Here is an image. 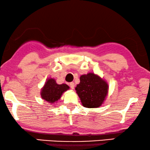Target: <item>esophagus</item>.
<instances>
[{
	"mask_svg": "<svg viewBox=\"0 0 150 150\" xmlns=\"http://www.w3.org/2000/svg\"><path fill=\"white\" fill-rule=\"evenodd\" d=\"M69 86H70V87L71 88V89H74L75 87V84H74V83H73V82H71V83H69Z\"/></svg>",
	"mask_w": 150,
	"mask_h": 150,
	"instance_id": "34e87169",
	"label": "esophagus"
}]
</instances>
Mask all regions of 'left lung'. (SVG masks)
<instances>
[{
  "label": "left lung",
  "instance_id": "8db88e82",
  "mask_svg": "<svg viewBox=\"0 0 150 150\" xmlns=\"http://www.w3.org/2000/svg\"><path fill=\"white\" fill-rule=\"evenodd\" d=\"M82 105L86 108H98L105 101L108 92V83L93 72L83 74L75 88Z\"/></svg>",
  "mask_w": 150,
  "mask_h": 150
}]
</instances>
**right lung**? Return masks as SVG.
<instances>
[{
    "mask_svg": "<svg viewBox=\"0 0 150 150\" xmlns=\"http://www.w3.org/2000/svg\"><path fill=\"white\" fill-rule=\"evenodd\" d=\"M69 87L66 84L57 83L56 80L49 78L46 80L43 87L41 89V97L49 104H53L61 99L63 93L67 91Z\"/></svg>",
    "mask_w": 150,
    "mask_h": 150,
    "instance_id": "right-lung-1",
    "label": "right lung"
}]
</instances>
